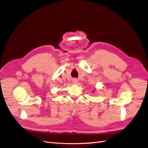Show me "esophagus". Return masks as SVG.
<instances>
[{"label":"esophagus","instance_id":"obj_1","mask_svg":"<svg viewBox=\"0 0 148 148\" xmlns=\"http://www.w3.org/2000/svg\"><path fill=\"white\" fill-rule=\"evenodd\" d=\"M77 82H78V80H77V78H73V79H72V83H73L76 84V83H77Z\"/></svg>","mask_w":148,"mask_h":148}]
</instances>
